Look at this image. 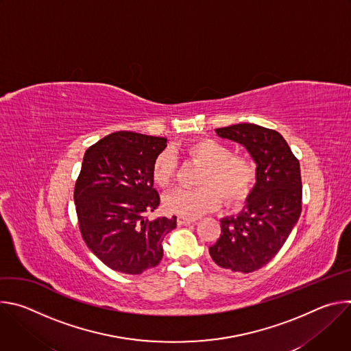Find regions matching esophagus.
<instances>
[{
	"mask_svg": "<svg viewBox=\"0 0 351 351\" xmlns=\"http://www.w3.org/2000/svg\"><path fill=\"white\" fill-rule=\"evenodd\" d=\"M194 219L193 218H186V217H178V225L183 226V225H190L193 223Z\"/></svg>",
	"mask_w": 351,
	"mask_h": 351,
	"instance_id": "obj_1",
	"label": "esophagus"
}]
</instances>
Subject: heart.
Wrapping results in <instances>:
<instances>
[{
  "label": "heart",
  "instance_id": "b5f03b06",
  "mask_svg": "<svg viewBox=\"0 0 351 351\" xmlns=\"http://www.w3.org/2000/svg\"><path fill=\"white\" fill-rule=\"evenodd\" d=\"M186 161L202 165L195 176V189H178L164 197L168 213L194 218L215 210L223 199L226 207L243 204L253 191L256 183V165L245 156L232 154L226 144L203 137L183 148ZM178 173V162L169 149L161 152L152 167L153 182L169 187Z\"/></svg>",
  "mask_w": 351,
  "mask_h": 351
}]
</instances>
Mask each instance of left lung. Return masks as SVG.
I'll return each mask as SVG.
<instances>
[{
	"label": "left lung",
	"instance_id": "8db88e82",
	"mask_svg": "<svg viewBox=\"0 0 351 351\" xmlns=\"http://www.w3.org/2000/svg\"><path fill=\"white\" fill-rule=\"evenodd\" d=\"M243 144L257 164V183L237 215L221 219V234L210 247L214 263L234 274L267 265L282 248L302 214L300 162L283 136L254 123L217 129Z\"/></svg>",
	"mask_w": 351,
	"mask_h": 351
}]
</instances>
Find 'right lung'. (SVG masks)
I'll return each instance as SVG.
<instances>
[{"label":"right lung","instance_id":"1","mask_svg":"<svg viewBox=\"0 0 351 351\" xmlns=\"http://www.w3.org/2000/svg\"><path fill=\"white\" fill-rule=\"evenodd\" d=\"M165 137L115 132L90 145L73 198L82 237L108 268L138 275L162 260V240L176 217L148 219L160 206L152 167Z\"/></svg>","mask_w":351,"mask_h":351}]
</instances>
